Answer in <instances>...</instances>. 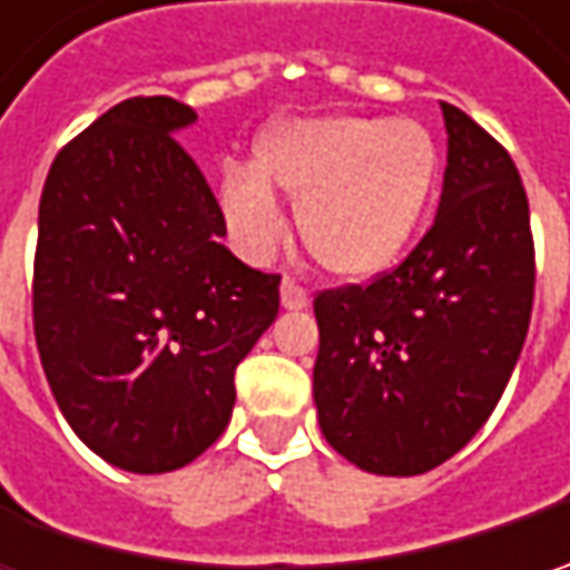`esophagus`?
<instances>
[{
  "instance_id": "1",
  "label": "esophagus",
  "mask_w": 570,
  "mask_h": 570,
  "mask_svg": "<svg viewBox=\"0 0 570 570\" xmlns=\"http://www.w3.org/2000/svg\"><path fill=\"white\" fill-rule=\"evenodd\" d=\"M307 288L304 285H297L295 278H282V307L285 311H301V307H307Z\"/></svg>"
}]
</instances>
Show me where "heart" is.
<instances>
[{
	"label": "heart",
	"instance_id": "1",
	"mask_svg": "<svg viewBox=\"0 0 570 570\" xmlns=\"http://www.w3.org/2000/svg\"><path fill=\"white\" fill-rule=\"evenodd\" d=\"M441 151L419 120L362 114L292 120L266 132L250 170L228 167L218 203L234 240L266 256L285 234L273 196L297 206V234L326 273L364 282L403 259L425 225Z\"/></svg>",
	"mask_w": 570,
	"mask_h": 570
}]
</instances>
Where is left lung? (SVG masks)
<instances>
[{"label": "left lung", "mask_w": 570, "mask_h": 570, "mask_svg": "<svg viewBox=\"0 0 570 570\" xmlns=\"http://www.w3.org/2000/svg\"><path fill=\"white\" fill-rule=\"evenodd\" d=\"M448 170L434 225L400 266L314 297L323 438L377 475H419L489 422L530 330L537 253L508 148L441 104Z\"/></svg>", "instance_id": "left-lung-1"}]
</instances>
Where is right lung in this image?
I'll use <instances>...</instances> for the list:
<instances>
[{"instance_id": "right-lung-1", "label": "right lung", "mask_w": 570, "mask_h": 570, "mask_svg": "<svg viewBox=\"0 0 570 570\" xmlns=\"http://www.w3.org/2000/svg\"><path fill=\"white\" fill-rule=\"evenodd\" d=\"M196 110L129 98L56 155L40 196L33 336L78 438L126 472L193 463L228 428L234 371L282 275L222 244L225 215L174 139Z\"/></svg>"}]
</instances>
